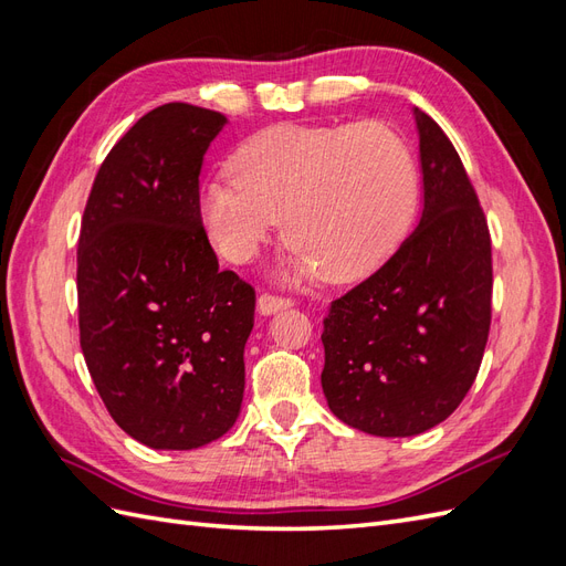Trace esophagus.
I'll use <instances>...</instances> for the list:
<instances>
[{"label": "esophagus", "instance_id": "esophagus-1", "mask_svg": "<svg viewBox=\"0 0 566 566\" xmlns=\"http://www.w3.org/2000/svg\"><path fill=\"white\" fill-rule=\"evenodd\" d=\"M295 302L293 300H285V297H279V295H260L256 297V312H260L262 316H271V314H279L283 310H290Z\"/></svg>", "mask_w": 566, "mask_h": 566}]
</instances>
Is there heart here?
<instances>
[{
  "label": "heart",
  "mask_w": 566,
  "mask_h": 566,
  "mask_svg": "<svg viewBox=\"0 0 566 566\" xmlns=\"http://www.w3.org/2000/svg\"><path fill=\"white\" fill-rule=\"evenodd\" d=\"M231 177L202 188L205 233L243 264L283 217L293 283L366 276L399 248L418 208L413 153L380 123L269 127L235 153Z\"/></svg>",
  "instance_id": "heart-1"
}]
</instances>
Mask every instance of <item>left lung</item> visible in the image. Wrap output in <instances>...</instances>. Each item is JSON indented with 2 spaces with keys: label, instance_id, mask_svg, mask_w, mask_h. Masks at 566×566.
<instances>
[{
  "label": "left lung",
  "instance_id": "8db88e82",
  "mask_svg": "<svg viewBox=\"0 0 566 566\" xmlns=\"http://www.w3.org/2000/svg\"><path fill=\"white\" fill-rule=\"evenodd\" d=\"M422 214L389 262L331 302L321 387L373 437H416L470 391L491 325V238L449 136L413 108Z\"/></svg>",
  "mask_w": 566,
  "mask_h": 566
}]
</instances>
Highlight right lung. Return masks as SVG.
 Here are the masks:
<instances>
[{"label":"right lung","mask_w":566,"mask_h":566,"mask_svg":"<svg viewBox=\"0 0 566 566\" xmlns=\"http://www.w3.org/2000/svg\"><path fill=\"white\" fill-rule=\"evenodd\" d=\"M227 123L153 108L108 153L82 217V354L113 420L148 449L205 447L241 413L254 290L219 269L198 181Z\"/></svg>","instance_id":"add662e5"}]
</instances>
